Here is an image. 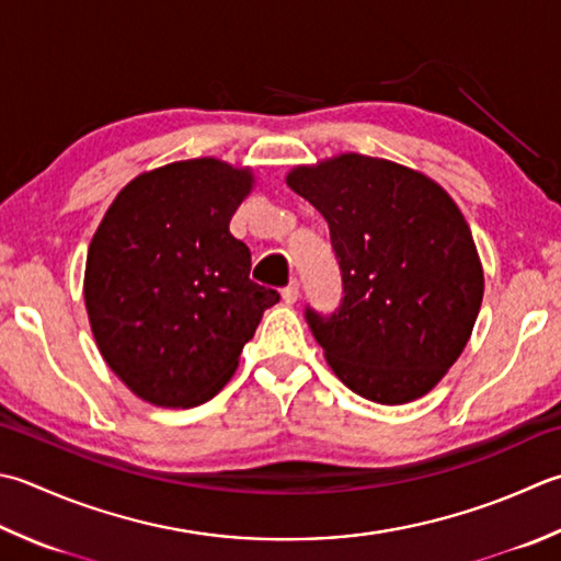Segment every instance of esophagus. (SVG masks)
Instances as JSON below:
<instances>
[{
  "instance_id": "esophagus-1",
  "label": "esophagus",
  "mask_w": 561,
  "mask_h": 561,
  "mask_svg": "<svg viewBox=\"0 0 561 561\" xmlns=\"http://www.w3.org/2000/svg\"><path fill=\"white\" fill-rule=\"evenodd\" d=\"M280 295H283V302L285 305H293L295 300L300 298V283L298 280H290L288 285H285Z\"/></svg>"
}]
</instances>
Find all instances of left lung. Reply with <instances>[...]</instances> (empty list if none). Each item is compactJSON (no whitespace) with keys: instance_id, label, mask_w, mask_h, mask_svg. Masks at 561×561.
<instances>
[{"instance_id":"left-lung-1","label":"left lung","mask_w":561,"mask_h":561,"mask_svg":"<svg viewBox=\"0 0 561 561\" xmlns=\"http://www.w3.org/2000/svg\"><path fill=\"white\" fill-rule=\"evenodd\" d=\"M285 183L320 213L344 298L305 308L327 364L356 396L403 405L435 388L467 346L483 268L467 219L435 181L405 165L342 153Z\"/></svg>"}]
</instances>
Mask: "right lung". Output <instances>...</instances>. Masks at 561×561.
<instances>
[{
  "label": "right lung",
  "mask_w": 561,
  "mask_h": 561,
  "mask_svg": "<svg viewBox=\"0 0 561 561\" xmlns=\"http://www.w3.org/2000/svg\"><path fill=\"white\" fill-rule=\"evenodd\" d=\"M249 168L193 158L141 173L114 197L84 266V308L100 354L158 408L215 398L280 295L249 278L251 251L229 221Z\"/></svg>",
  "instance_id": "1"
}]
</instances>
